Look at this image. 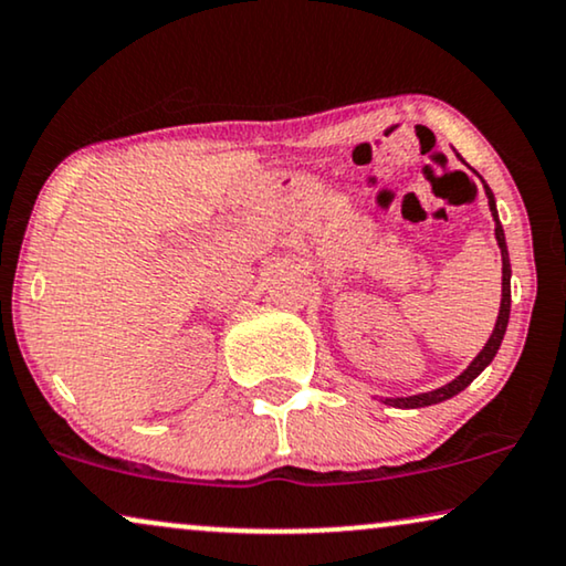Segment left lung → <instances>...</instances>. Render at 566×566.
<instances>
[{"label": "left lung", "mask_w": 566, "mask_h": 566, "mask_svg": "<svg viewBox=\"0 0 566 566\" xmlns=\"http://www.w3.org/2000/svg\"><path fill=\"white\" fill-rule=\"evenodd\" d=\"M458 157H461V155H458ZM481 184H484V191H486V199H489V212H492V217H494V238H496V245H500V253H502V303H500V315H496L494 331H492V336H489V342L484 344V349H481L476 357H473L471 365L465 367V370L458 375L455 380H450L448 386L427 390V394H417V396L382 398V403L396 406V409H421V406H432V403L448 401V398H453V396L461 394V390L469 388L471 382L476 380L479 375L484 373L489 365H492V359L496 357V352H500V344H502L504 331H507V321H510V276H512V269H510L507 243H504V230H502L500 214H496L494 193H492V188L486 186V180H481Z\"/></svg>", "instance_id": "1"}]
</instances>
